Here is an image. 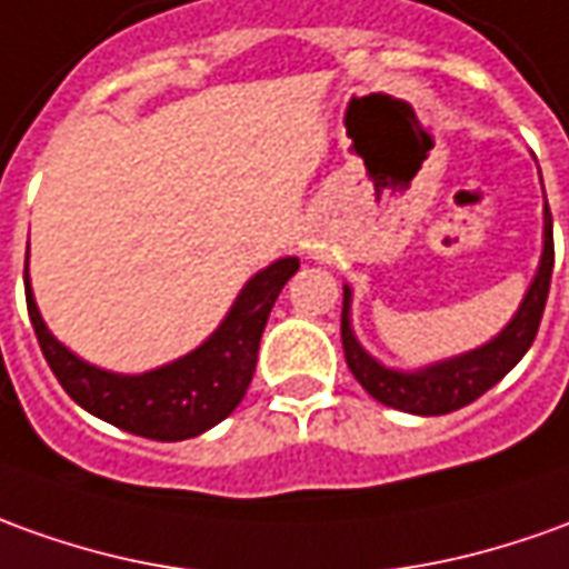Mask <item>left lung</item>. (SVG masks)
Wrapping results in <instances>:
<instances>
[{"instance_id": "left-lung-1", "label": "left lung", "mask_w": 569, "mask_h": 569, "mask_svg": "<svg viewBox=\"0 0 569 569\" xmlns=\"http://www.w3.org/2000/svg\"><path fill=\"white\" fill-rule=\"evenodd\" d=\"M551 269H555V238H551V213L546 203V247H542V262L532 278L530 291L517 309V316L508 322L496 340H489L480 350L456 356L440 366L421 368V371H393V368L378 366L368 356L359 340L352 337L350 328V288H343V312H340V340H343V356L350 366L352 378L366 387L368 397H375L383 406L411 415H449V411L471 406L489 387L511 371L530 350L542 312H546L548 288H551Z\"/></svg>"}]
</instances>
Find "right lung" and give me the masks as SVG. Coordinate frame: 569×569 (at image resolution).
Returning <instances> with one entry per match:
<instances>
[{"instance_id": "1", "label": "right lung", "mask_w": 569, "mask_h": 569, "mask_svg": "<svg viewBox=\"0 0 569 569\" xmlns=\"http://www.w3.org/2000/svg\"><path fill=\"white\" fill-rule=\"evenodd\" d=\"M297 269L300 260L284 257L257 272L244 284V291L238 293L232 312L207 343L170 366L136 378L101 371L77 359L68 347H61L33 303L27 269H23V291H27V312L37 331L39 350L77 406L144 440L176 442L198 437L219 425L244 399L250 378L257 371L266 319L276 307L281 288Z\"/></svg>"}]
</instances>
